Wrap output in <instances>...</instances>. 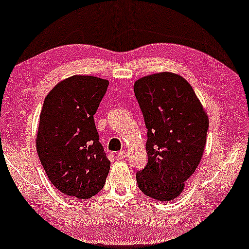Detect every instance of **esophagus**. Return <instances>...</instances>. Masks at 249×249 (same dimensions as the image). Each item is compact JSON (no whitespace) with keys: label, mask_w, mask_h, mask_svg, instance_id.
<instances>
[{"label":"esophagus","mask_w":249,"mask_h":249,"mask_svg":"<svg viewBox=\"0 0 249 249\" xmlns=\"http://www.w3.org/2000/svg\"><path fill=\"white\" fill-rule=\"evenodd\" d=\"M115 156H117L118 160H122V159H125L127 158V152L124 151H121V152H118L117 154H115Z\"/></svg>","instance_id":"34e87169"}]
</instances>
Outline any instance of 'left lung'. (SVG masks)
<instances>
[{
  "mask_svg": "<svg viewBox=\"0 0 249 249\" xmlns=\"http://www.w3.org/2000/svg\"><path fill=\"white\" fill-rule=\"evenodd\" d=\"M134 91L147 128L148 158L136 179L146 196L168 202L182 193L199 164L209 118L193 87L179 74L142 77Z\"/></svg>",
  "mask_w": 249,
  "mask_h": 249,
  "instance_id": "left-lung-1",
  "label": "left lung"
}]
</instances>
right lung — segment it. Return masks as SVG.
<instances>
[{
	"label": "right lung",
	"instance_id": "add662e5",
	"mask_svg": "<svg viewBox=\"0 0 249 249\" xmlns=\"http://www.w3.org/2000/svg\"><path fill=\"white\" fill-rule=\"evenodd\" d=\"M108 81L72 76L47 94L36 147L50 181L68 196L88 199L105 185L110 161L100 142L94 114Z\"/></svg>",
	"mask_w": 249,
	"mask_h": 249
}]
</instances>
